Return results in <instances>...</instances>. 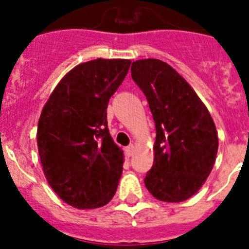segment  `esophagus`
Returning <instances> with one entry per match:
<instances>
[{"label": "esophagus", "instance_id": "1", "mask_svg": "<svg viewBox=\"0 0 249 249\" xmlns=\"http://www.w3.org/2000/svg\"><path fill=\"white\" fill-rule=\"evenodd\" d=\"M135 149H136V147L133 146V144H129V146L126 148V155L128 156V157H131V156L135 153Z\"/></svg>", "mask_w": 249, "mask_h": 249}]
</instances>
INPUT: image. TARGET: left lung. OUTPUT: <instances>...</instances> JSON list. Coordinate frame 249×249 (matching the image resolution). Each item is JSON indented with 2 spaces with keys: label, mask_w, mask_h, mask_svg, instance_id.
I'll list each match as a JSON object with an SVG mask.
<instances>
[{
  "label": "left lung",
  "mask_w": 249,
  "mask_h": 249,
  "mask_svg": "<svg viewBox=\"0 0 249 249\" xmlns=\"http://www.w3.org/2000/svg\"><path fill=\"white\" fill-rule=\"evenodd\" d=\"M132 78L147 98L156 124L153 166L144 184L155 198L183 202L199 191L218 151L214 122L190 83L156 58L132 63Z\"/></svg>",
  "instance_id": "8db88e82"
}]
</instances>
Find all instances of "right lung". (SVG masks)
Instances as JSON below:
<instances>
[{"mask_svg":"<svg viewBox=\"0 0 249 249\" xmlns=\"http://www.w3.org/2000/svg\"><path fill=\"white\" fill-rule=\"evenodd\" d=\"M129 59H92L73 67L43 106L37 147L51 188L78 210L100 208L117 191L124 156L107 124L109 98L124 80Z\"/></svg>","mask_w":249,"mask_h":249,"instance_id":"obj_1","label":"right lung"}]
</instances>
